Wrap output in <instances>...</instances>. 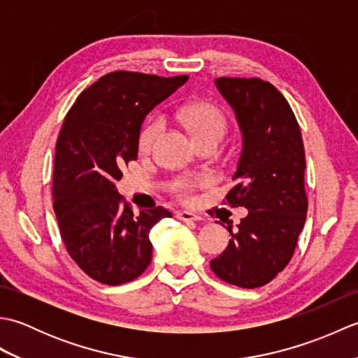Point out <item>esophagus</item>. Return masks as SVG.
<instances>
[{"label":"esophagus","instance_id":"esophagus-1","mask_svg":"<svg viewBox=\"0 0 358 358\" xmlns=\"http://www.w3.org/2000/svg\"><path fill=\"white\" fill-rule=\"evenodd\" d=\"M177 218L183 220V222H199V220H201L199 215L192 214V212L189 210H178L177 212Z\"/></svg>","mask_w":358,"mask_h":358}]
</instances>
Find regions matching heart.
<instances>
[{"label": "heart", "instance_id": "1", "mask_svg": "<svg viewBox=\"0 0 358 358\" xmlns=\"http://www.w3.org/2000/svg\"><path fill=\"white\" fill-rule=\"evenodd\" d=\"M180 118L187 126L189 131L196 138V141H203L208 138H218L222 140L226 129L227 121L222 109L217 108L212 103H191L186 104L180 109ZM163 127V118L159 115L150 117L146 123H144L140 136H138V148L141 152L150 150L152 144H154L158 134L162 132ZM208 181L203 175H189V177H180L173 181L172 191L173 194L180 196L181 200H191L192 192L196 187L204 185Z\"/></svg>", "mask_w": 358, "mask_h": 358}]
</instances>
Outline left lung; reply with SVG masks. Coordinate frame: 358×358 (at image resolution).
Instances as JSON below:
<instances>
[{
	"mask_svg": "<svg viewBox=\"0 0 358 358\" xmlns=\"http://www.w3.org/2000/svg\"><path fill=\"white\" fill-rule=\"evenodd\" d=\"M215 85L243 134L235 186L224 203L249 214L237 232L227 227L232 238L210 269L226 283L254 289L286 268L305 226V148L291 106L269 81L220 77Z\"/></svg>",
	"mask_w": 358,
	"mask_h": 358,
	"instance_id": "left-lung-1",
	"label": "left lung"
}]
</instances>
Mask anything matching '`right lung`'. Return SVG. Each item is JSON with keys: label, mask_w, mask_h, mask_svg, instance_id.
Returning a JSON list of instances; mask_svg holds the SVG:
<instances>
[{"label": "right lung", "mask_w": 358, "mask_h": 358, "mask_svg": "<svg viewBox=\"0 0 358 358\" xmlns=\"http://www.w3.org/2000/svg\"><path fill=\"white\" fill-rule=\"evenodd\" d=\"M187 78L106 73L83 90L64 118L53 162V210L72 260L103 285L141 275L152 260L150 229L172 217L162 206L134 214L115 181L138 157L144 118Z\"/></svg>", "instance_id": "1"}]
</instances>
